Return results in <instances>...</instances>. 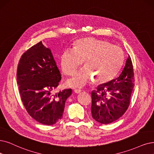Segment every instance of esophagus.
Returning <instances> with one entry per match:
<instances>
[{
	"instance_id": "34e87169",
	"label": "esophagus",
	"mask_w": 154,
	"mask_h": 154,
	"mask_svg": "<svg viewBox=\"0 0 154 154\" xmlns=\"http://www.w3.org/2000/svg\"><path fill=\"white\" fill-rule=\"evenodd\" d=\"M74 92H75V93H76V94H79V93H81V92H82V90H79V89H75V90H74Z\"/></svg>"
}]
</instances>
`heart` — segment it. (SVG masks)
<instances>
[{
    "label": "heart",
    "mask_w": 154,
    "mask_h": 154,
    "mask_svg": "<svg viewBox=\"0 0 154 154\" xmlns=\"http://www.w3.org/2000/svg\"><path fill=\"white\" fill-rule=\"evenodd\" d=\"M122 59L119 47L94 38L76 40L74 48L64 49L59 57L61 69L71 75L84 62L85 67L66 82L71 88H83L95 79L102 83L109 81L118 69Z\"/></svg>",
    "instance_id": "heart-1"
}]
</instances>
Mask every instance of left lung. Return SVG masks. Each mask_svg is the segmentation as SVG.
Returning a JSON list of instances; mask_svg holds the SVG:
<instances>
[{
    "instance_id": "1",
    "label": "left lung",
    "mask_w": 154,
    "mask_h": 154,
    "mask_svg": "<svg viewBox=\"0 0 154 154\" xmlns=\"http://www.w3.org/2000/svg\"><path fill=\"white\" fill-rule=\"evenodd\" d=\"M134 83L133 64L128 56L118 77L91 91L92 118L103 125L120 118L130 106Z\"/></svg>"
}]
</instances>
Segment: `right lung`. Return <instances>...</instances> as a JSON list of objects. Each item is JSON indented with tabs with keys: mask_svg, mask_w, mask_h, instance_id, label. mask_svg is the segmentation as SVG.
I'll return each instance as SVG.
<instances>
[{
	"mask_svg": "<svg viewBox=\"0 0 154 154\" xmlns=\"http://www.w3.org/2000/svg\"><path fill=\"white\" fill-rule=\"evenodd\" d=\"M60 79L51 51L42 42L22 55L17 69L21 100L30 116L41 124L52 125L63 118L65 102L72 90L53 94Z\"/></svg>",
	"mask_w": 154,
	"mask_h": 154,
	"instance_id": "obj_1",
	"label": "right lung"
}]
</instances>
